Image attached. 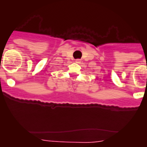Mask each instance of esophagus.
Returning a JSON list of instances; mask_svg holds the SVG:
<instances>
[{
	"mask_svg": "<svg viewBox=\"0 0 147 147\" xmlns=\"http://www.w3.org/2000/svg\"><path fill=\"white\" fill-rule=\"evenodd\" d=\"M75 63H80V59H77V60H75Z\"/></svg>",
	"mask_w": 147,
	"mask_h": 147,
	"instance_id": "1",
	"label": "esophagus"
}]
</instances>
